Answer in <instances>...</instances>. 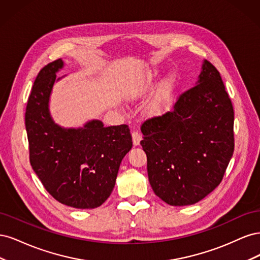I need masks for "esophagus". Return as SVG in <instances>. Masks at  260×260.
I'll list each match as a JSON object with an SVG mask.
<instances>
[{"mask_svg":"<svg viewBox=\"0 0 260 260\" xmlns=\"http://www.w3.org/2000/svg\"><path fill=\"white\" fill-rule=\"evenodd\" d=\"M132 142H133V145H139L140 144V141H141V139H142V137H141V133L139 132V131H137V130H135V131H132Z\"/></svg>","mask_w":260,"mask_h":260,"instance_id":"1","label":"esophagus"}]
</instances>
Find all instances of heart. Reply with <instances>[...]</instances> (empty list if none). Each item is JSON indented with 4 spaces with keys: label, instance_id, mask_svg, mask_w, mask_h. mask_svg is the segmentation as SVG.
<instances>
[{
    "label": "heart",
    "instance_id": "b5f03b06",
    "mask_svg": "<svg viewBox=\"0 0 260 260\" xmlns=\"http://www.w3.org/2000/svg\"><path fill=\"white\" fill-rule=\"evenodd\" d=\"M159 76L158 70H153L148 75V80L152 81L156 77ZM176 86V77L174 75H169L166 79H165L160 85L158 92L156 94V98L154 101L149 104L147 112L149 115H159L164 111H166L167 107L170 104L172 92Z\"/></svg>",
    "mask_w": 260,
    "mask_h": 260
}]
</instances>
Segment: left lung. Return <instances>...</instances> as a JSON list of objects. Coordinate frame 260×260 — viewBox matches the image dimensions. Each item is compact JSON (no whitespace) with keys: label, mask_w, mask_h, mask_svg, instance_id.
<instances>
[{"label":"left lung","mask_w":260,"mask_h":260,"mask_svg":"<svg viewBox=\"0 0 260 260\" xmlns=\"http://www.w3.org/2000/svg\"><path fill=\"white\" fill-rule=\"evenodd\" d=\"M233 123L221 76L204 60L196 85L181 94L172 111L141 127L154 193L171 206H185L214 191L233 155Z\"/></svg>","instance_id":"left-lung-1"}]
</instances>
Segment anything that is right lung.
<instances>
[{
    "instance_id": "right-lung-1",
    "label": "right lung",
    "mask_w": 260,
    "mask_h": 260,
    "mask_svg": "<svg viewBox=\"0 0 260 260\" xmlns=\"http://www.w3.org/2000/svg\"><path fill=\"white\" fill-rule=\"evenodd\" d=\"M60 58L38 74L26 108L30 164L45 190L64 205L91 209L111 195L124 155L132 147L127 124L104 127L91 120L82 128H62L50 114L49 102Z\"/></svg>"
}]
</instances>
